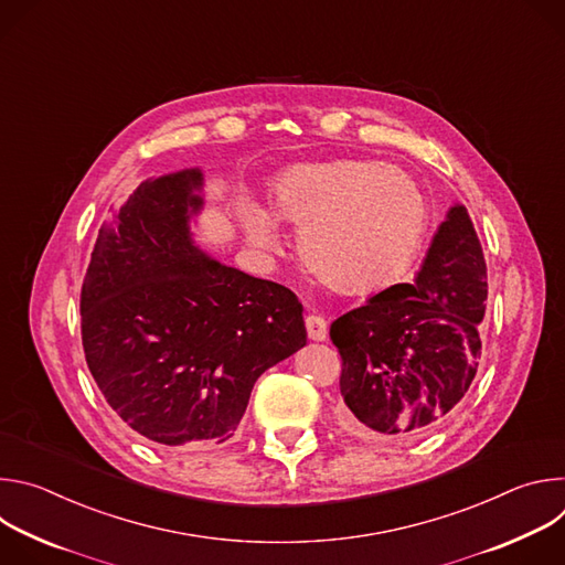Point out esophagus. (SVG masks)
Masks as SVG:
<instances>
[{"instance_id": "obj_1", "label": "esophagus", "mask_w": 565, "mask_h": 565, "mask_svg": "<svg viewBox=\"0 0 565 565\" xmlns=\"http://www.w3.org/2000/svg\"><path fill=\"white\" fill-rule=\"evenodd\" d=\"M306 331H308V338H310V340L324 342V340L329 338L327 319L319 317V315H308V317H306Z\"/></svg>"}]
</instances>
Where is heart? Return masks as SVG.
<instances>
[{"instance_id": "heart-1", "label": "heart", "mask_w": 565, "mask_h": 565, "mask_svg": "<svg viewBox=\"0 0 565 565\" xmlns=\"http://www.w3.org/2000/svg\"><path fill=\"white\" fill-rule=\"evenodd\" d=\"M277 218L299 227L303 266L327 286L375 292L416 262L429 230V199L407 172L382 160L295 166L273 188ZM250 244L277 250L279 234L259 207L241 210Z\"/></svg>"}]
</instances>
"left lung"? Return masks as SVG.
I'll return each instance as SVG.
<instances>
[{
    "label": "left lung",
    "mask_w": 565,
    "mask_h": 565,
    "mask_svg": "<svg viewBox=\"0 0 565 565\" xmlns=\"http://www.w3.org/2000/svg\"><path fill=\"white\" fill-rule=\"evenodd\" d=\"M486 299V257L467 210L456 205L416 284H395L333 321L342 425L369 438L431 431L476 375Z\"/></svg>",
    "instance_id": "obj_1"
}]
</instances>
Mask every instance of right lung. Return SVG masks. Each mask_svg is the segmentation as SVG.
I'll list each match as a JSON object with an SVG mask.
<instances>
[{"mask_svg":"<svg viewBox=\"0 0 565 565\" xmlns=\"http://www.w3.org/2000/svg\"><path fill=\"white\" fill-rule=\"evenodd\" d=\"M201 172L142 183L96 241L79 292L89 371L158 447L232 438L257 377L306 344L297 295L205 257L188 227Z\"/></svg>","mask_w":565,"mask_h":565,"instance_id":"obj_1","label":"right lung"}]
</instances>
